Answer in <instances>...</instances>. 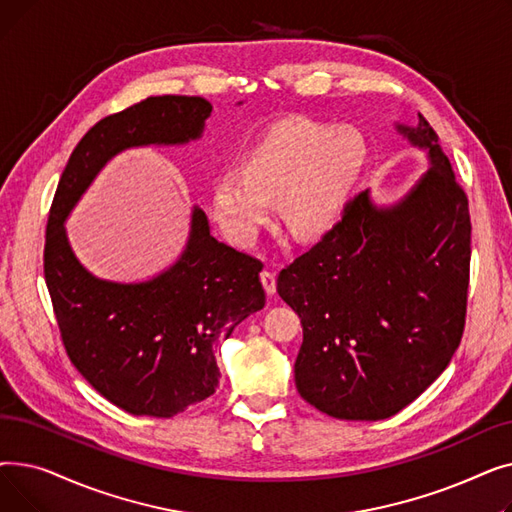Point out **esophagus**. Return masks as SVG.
Returning a JSON list of instances; mask_svg holds the SVG:
<instances>
[{
    "label": "esophagus",
    "instance_id": "1",
    "mask_svg": "<svg viewBox=\"0 0 512 512\" xmlns=\"http://www.w3.org/2000/svg\"><path fill=\"white\" fill-rule=\"evenodd\" d=\"M261 284H263L265 292L272 297V294L276 292V274L270 272V270H263V272H261Z\"/></svg>",
    "mask_w": 512,
    "mask_h": 512
}]
</instances>
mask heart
I'll use <instances>...</instances> for the list:
<instances>
[{
  "mask_svg": "<svg viewBox=\"0 0 512 512\" xmlns=\"http://www.w3.org/2000/svg\"><path fill=\"white\" fill-rule=\"evenodd\" d=\"M365 155L367 145L357 128L305 118L280 120L245 151L240 168L213 178V220L236 245H253L278 195L292 232L324 234L340 220Z\"/></svg>",
  "mask_w": 512,
  "mask_h": 512,
  "instance_id": "obj_1",
  "label": "heart"
}]
</instances>
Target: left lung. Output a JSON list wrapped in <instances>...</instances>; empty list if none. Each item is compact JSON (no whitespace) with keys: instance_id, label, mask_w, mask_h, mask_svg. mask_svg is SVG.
<instances>
[{"instance_id":"left-lung-1","label":"left lung","mask_w":512,"mask_h":512,"mask_svg":"<svg viewBox=\"0 0 512 512\" xmlns=\"http://www.w3.org/2000/svg\"><path fill=\"white\" fill-rule=\"evenodd\" d=\"M396 132L427 155L409 193L380 205L367 188L278 276L303 324L294 384L311 407L344 421L411 405L448 367L465 328L467 197L421 114Z\"/></svg>"}]
</instances>
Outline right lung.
I'll list each match as a JSON object with an SVG mask.
<instances>
[{
  "mask_svg": "<svg viewBox=\"0 0 512 512\" xmlns=\"http://www.w3.org/2000/svg\"><path fill=\"white\" fill-rule=\"evenodd\" d=\"M209 116L203 97L164 95L99 120L72 151L49 211L45 282L66 353L103 398L137 417L168 419L215 392V346L263 309V265L211 236L195 205L170 267L141 282L105 280L78 261L64 224L107 161L134 147L199 141Z\"/></svg>",
  "mask_w": 512,
  "mask_h": 512,
  "instance_id": "right-lung-1",
  "label": "right lung"
}]
</instances>
